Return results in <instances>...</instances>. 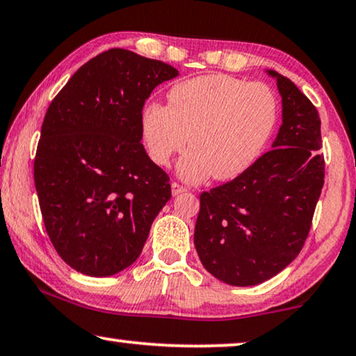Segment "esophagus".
Returning <instances> with one entry per match:
<instances>
[{"label":"esophagus","instance_id":"1","mask_svg":"<svg viewBox=\"0 0 356 356\" xmlns=\"http://www.w3.org/2000/svg\"><path fill=\"white\" fill-rule=\"evenodd\" d=\"M171 188H172V195H174V197H177V195L184 193V192H187V188H185L184 185L177 184V182H172V184H171Z\"/></svg>","mask_w":356,"mask_h":356}]
</instances>
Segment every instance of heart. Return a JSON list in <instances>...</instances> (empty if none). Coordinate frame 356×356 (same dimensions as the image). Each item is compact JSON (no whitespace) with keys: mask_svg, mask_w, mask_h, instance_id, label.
Listing matches in <instances>:
<instances>
[{"mask_svg":"<svg viewBox=\"0 0 356 356\" xmlns=\"http://www.w3.org/2000/svg\"><path fill=\"white\" fill-rule=\"evenodd\" d=\"M279 121V98L264 82L208 74L182 80L168 92L166 104L147 103L140 130L148 156L169 166L187 147L179 176L202 182L230 180L247 171L264 152Z\"/></svg>","mask_w":356,"mask_h":356,"instance_id":"obj_1","label":"heart"}]
</instances>
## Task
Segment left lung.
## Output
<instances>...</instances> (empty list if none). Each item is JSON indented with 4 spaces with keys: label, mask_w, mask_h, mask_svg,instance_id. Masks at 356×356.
Here are the masks:
<instances>
[{
    "label": "left lung",
    "mask_w": 356,
    "mask_h": 356,
    "mask_svg": "<svg viewBox=\"0 0 356 356\" xmlns=\"http://www.w3.org/2000/svg\"><path fill=\"white\" fill-rule=\"evenodd\" d=\"M277 80L282 126L271 152L247 171L200 195L193 242L214 277L248 287L287 268L303 248L324 185L321 119L292 80Z\"/></svg>",
    "instance_id": "obj_1"
}]
</instances>
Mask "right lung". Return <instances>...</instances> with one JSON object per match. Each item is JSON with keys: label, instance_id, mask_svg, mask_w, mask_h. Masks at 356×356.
Wrapping results in <instances>:
<instances>
[{"label": "right lung", "instance_id": "obj_1", "mask_svg": "<svg viewBox=\"0 0 356 356\" xmlns=\"http://www.w3.org/2000/svg\"><path fill=\"white\" fill-rule=\"evenodd\" d=\"M166 63L122 48L85 63L44 114L33 163L48 237L76 271L106 277L142 253L171 198L168 174L145 152L140 114Z\"/></svg>", "mask_w": 356, "mask_h": 356}]
</instances>
